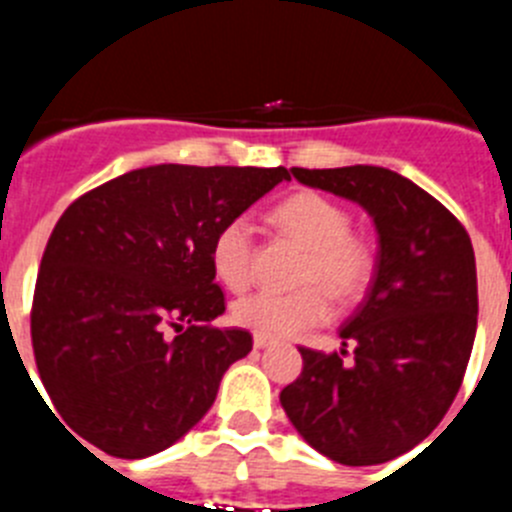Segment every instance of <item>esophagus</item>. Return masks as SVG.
I'll return each mask as SVG.
<instances>
[{
    "label": "esophagus",
    "mask_w": 512,
    "mask_h": 512,
    "mask_svg": "<svg viewBox=\"0 0 512 512\" xmlns=\"http://www.w3.org/2000/svg\"><path fill=\"white\" fill-rule=\"evenodd\" d=\"M252 344H255V349H265V347H270V344H273V339H270V336L255 334V336H252Z\"/></svg>",
    "instance_id": "34e87169"
}]
</instances>
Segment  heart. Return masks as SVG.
Here are the masks:
<instances>
[{
	"instance_id": "b5f03b06",
	"label": "heart",
	"mask_w": 512,
	"mask_h": 512,
	"mask_svg": "<svg viewBox=\"0 0 512 512\" xmlns=\"http://www.w3.org/2000/svg\"><path fill=\"white\" fill-rule=\"evenodd\" d=\"M275 227L303 250L298 283L293 293L255 290L232 303V319L242 329L280 339L308 326L324 324L331 298L349 303L367 288L375 270L370 242L349 232L347 209L316 191H301L280 201L270 214ZM214 275L229 290H242L252 278V227L245 216L229 219L211 242Z\"/></svg>"
}]
</instances>
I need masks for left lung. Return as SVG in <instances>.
Listing matches in <instances>:
<instances>
[{
	"mask_svg": "<svg viewBox=\"0 0 512 512\" xmlns=\"http://www.w3.org/2000/svg\"><path fill=\"white\" fill-rule=\"evenodd\" d=\"M359 204L377 232L370 293L342 326L355 357L301 347L303 372L280 393L303 441L349 467L421 444L454 403L477 331L469 234L423 188L377 165L290 168L288 178Z\"/></svg>",
	"mask_w": 512,
	"mask_h": 512,
	"instance_id": "1",
	"label": "left lung"
}]
</instances>
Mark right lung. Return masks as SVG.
<instances>
[{"instance_id": "right-lung-1", "label": "right lung", "mask_w": 512, "mask_h": 512, "mask_svg": "<svg viewBox=\"0 0 512 512\" xmlns=\"http://www.w3.org/2000/svg\"><path fill=\"white\" fill-rule=\"evenodd\" d=\"M283 181L285 168L150 165L63 211L30 329L40 380L81 439L145 459L206 416L252 349L250 331L209 326L224 313L211 242Z\"/></svg>"}]
</instances>
